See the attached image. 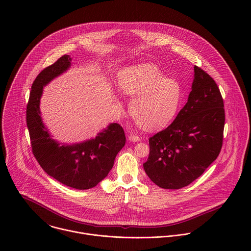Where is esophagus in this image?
Segmentation results:
<instances>
[{"label":"esophagus","instance_id":"esophagus-1","mask_svg":"<svg viewBox=\"0 0 251 251\" xmlns=\"http://www.w3.org/2000/svg\"><path fill=\"white\" fill-rule=\"evenodd\" d=\"M128 139L130 140V141H133V142H137V141H140V136H138V135H136V134H133V133H130L129 135H128Z\"/></svg>","mask_w":251,"mask_h":251}]
</instances>
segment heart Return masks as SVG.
Masks as SVG:
<instances>
[{"instance_id":"heart-1","label":"heart","mask_w":251,"mask_h":251,"mask_svg":"<svg viewBox=\"0 0 251 251\" xmlns=\"http://www.w3.org/2000/svg\"><path fill=\"white\" fill-rule=\"evenodd\" d=\"M122 92L134 97L130 103L132 118L146 128H157L175 116L181 98L179 83L149 64L127 68L119 74Z\"/></svg>"}]
</instances>
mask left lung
I'll use <instances>...</instances> for the list:
<instances>
[{
    "instance_id": "8db88e82",
    "label": "left lung",
    "mask_w": 251,
    "mask_h": 251,
    "mask_svg": "<svg viewBox=\"0 0 251 251\" xmlns=\"http://www.w3.org/2000/svg\"><path fill=\"white\" fill-rule=\"evenodd\" d=\"M224 124L220 91L211 75L195 66L186 104L171 125L149 139L150 154L143 164L146 174L161 188L188 185L218 156Z\"/></svg>"
}]
</instances>
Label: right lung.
Here are the masks:
<instances>
[{"mask_svg": "<svg viewBox=\"0 0 251 251\" xmlns=\"http://www.w3.org/2000/svg\"><path fill=\"white\" fill-rule=\"evenodd\" d=\"M72 59L59 58L36 76L30 93L26 111L32 151L41 168L52 178L75 189L95 187L108 175L118 152L126 144L124 128L111 124L95 139L72 146L57 143L45 129L39 111L42 88L53 78L66 72Z\"/></svg>", "mask_w": 251, "mask_h": 251, "instance_id": "add662e5", "label": "right lung"}]
</instances>
